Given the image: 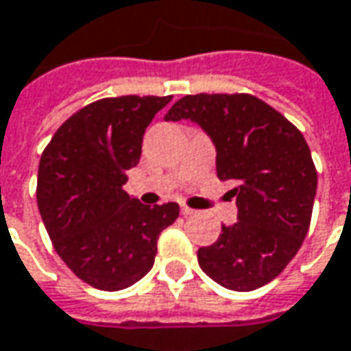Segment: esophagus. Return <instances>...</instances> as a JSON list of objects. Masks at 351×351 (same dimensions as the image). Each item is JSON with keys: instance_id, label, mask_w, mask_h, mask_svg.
Segmentation results:
<instances>
[{"instance_id": "34e87169", "label": "esophagus", "mask_w": 351, "mask_h": 351, "mask_svg": "<svg viewBox=\"0 0 351 351\" xmlns=\"http://www.w3.org/2000/svg\"><path fill=\"white\" fill-rule=\"evenodd\" d=\"M180 211H182V215H195V209H192V207H188V206H182L180 207Z\"/></svg>"}]
</instances>
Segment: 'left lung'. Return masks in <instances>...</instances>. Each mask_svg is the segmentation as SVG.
Instances as JSON below:
<instances>
[{"mask_svg":"<svg viewBox=\"0 0 351 351\" xmlns=\"http://www.w3.org/2000/svg\"><path fill=\"white\" fill-rule=\"evenodd\" d=\"M199 125L217 149V176L232 180L238 221L199 247L202 271L217 285L250 292L278 276L307 234L317 171L304 134L250 94L184 95L165 121Z\"/></svg>","mask_w":351,"mask_h":351,"instance_id":"1","label":"left lung"}]
</instances>
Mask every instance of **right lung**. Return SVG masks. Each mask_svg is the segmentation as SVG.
Instances as JSON below:
<instances>
[{"label": "right lung", "mask_w": 351, "mask_h": 351, "mask_svg": "<svg viewBox=\"0 0 351 351\" xmlns=\"http://www.w3.org/2000/svg\"><path fill=\"white\" fill-rule=\"evenodd\" d=\"M173 95L97 99L69 117L42 154L38 209L53 247L80 280L115 292L154 267L175 202L144 206L123 190L154 117Z\"/></svg>", "instance_id": "obj_1"}]
</instances>
